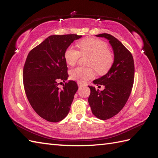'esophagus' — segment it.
<instances>
[{"label":"esophagus","instance_id":"obj_1","mask_svg":"<svg viewBox=\"0 0 158 158\" xmlns=\"http://www.w3.org/2000/svg\"><path fill=\"white\" fill-rule=\"evenodd\" d=\"M78 87H79L80 88H82V87L84 86V84H81V83H80V82H78Z\"/></svg>","mask_w":158,"mask_h":158}]
</instances>
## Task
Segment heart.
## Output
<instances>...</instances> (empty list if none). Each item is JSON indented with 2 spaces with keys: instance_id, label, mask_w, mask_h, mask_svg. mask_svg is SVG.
<instances>
[{
  "instance_id": "1",
  "label": "heart",
  "mask_w": 158,
  "mask_h": 158,
  "mask_svg": "<svg viewBox=\"0 0 158 158\" xmlns=\"http://www.w3.org/2000/svg\"><path fill=\"white\" fill-rule=\"evenodd\" d=\"M78 47L80 51L71 45L66 49L64 57L69 65H74L81 55H91L89 66L94 67L99 74L106 73L111 68L113 63V56L109 51V47L106 42L94 38H88L80 41ZM94 75L93 68L76 67L70 73L72 79L82 83L93 78Z\"/></svg>"
}]
</instances>
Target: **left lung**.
I'll return each mask as SVG.
<instances>
[{"instance_id": "8db88e82", "label": "left lung", "mask_w": 158, "mask_h": 158, "mask_svg": "<svg viewBox=\"0 0 158 158\" xmlns=\"http://www.w3.org/2000/svg\"><path fill=\"white\" fill-rule=\"evenodd\" d=\"M95 36L109 40L114 53L113 63L107 73L93 81L97 85H104L105 89L96 90L95 87L88 85L91 91L88 103L92 113L101 120H107L121 111L130 96L135 78V64L131 52L117 38L108 33Z\"/></svg>"}]
</instances>
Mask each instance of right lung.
Returning a JSON list of instances; mask_svg holds the SVG:
<instances>
[{"mask_svg":"<svg viewBox=\"0 0 158 158\" xmlns=\"http://www.w3.org/2000/svg\"><path fill=\"white\" fill-rule=\"evenodd\" d=\"M82 35H52L28 54L23 70L26 96L32 108L46 121L56 123L67 115L78 87L73 80L58 87V81L68 79L64 57L66 49Z\"/></svg>","mask_w":158,"mask_h":158,"instance_id":"add662e5","label":"right lung"}]
</instances>
